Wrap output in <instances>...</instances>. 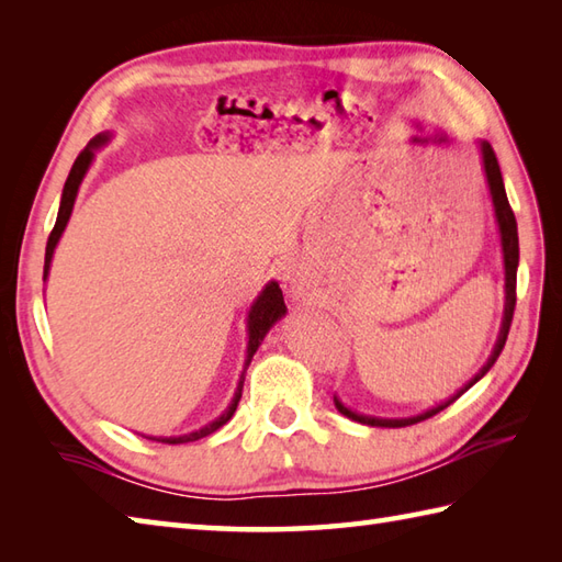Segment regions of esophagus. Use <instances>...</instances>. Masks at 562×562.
<instances>
[{"mask_svg": "<svg viewBox=\"0 0 562 562\" xmlns=\"http://www.w3.org/2000/svg\"><path fill=\"white\" fill-rule=\"evenodd\" d=\"M280 272H282V274H288V272H290V268L284 266V262H280ZM290 290H292V294H300V292H302V288H300V284H296L294 280L290 282Z\"/></svg>", "mask_w": 562, "mask_h": 562, "instance_id": "1", "label": "esophagus"}]
</instances>
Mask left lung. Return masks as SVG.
I'll return each mask as SVG.
<instances>
[{"label":"left lung","instance_id":"obj_1","mask_svg":"<svg viewBox=\"0 0 562 562\" xmlns=\"http://www.w3.org/2000/svg\"><path fill=\"white\" fill-rule=\"evenodd\" d=\"M481 147V159H483V173H485V181H487V190H491V200H493V210H495V222H497V232H499V246H503V262H505V312H503V324H499V333H497V340H495V348L487 357V362L481 367V372L475 374L469 384H463L457 393H453L451 398H447L445 403L435 405V408H429L420 415H411V417H374V415H362V413H355L350 411L348 405H345L338 396H333L336 401V408L345 415L350 417L355 423H362V425H372V427H405V425H415L420 420H427V417L437 415L439 411H445L447 405H451L457 401L461 393L469 391L475 381H481L487 372H491V367L497 362L499 352L505 348V340H507V333L512 326V316H515V304H517V266H519V236H517V220H515V212L509 207V200L505 193V183H503V173H499V164L495 151L491 147V142L481 139L479 142Z\"/></svg>","mask_w":562,"mask_h":562}]
</instances>
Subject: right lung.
Masks as SVG:
<instances>
[{
    "instance_id": "right-lung-1",
    "label": "right lung",
    "mask_w": 562,
    "mask_h": 562,
    "mask_svg": "<svg viewBox=\"0 0 562 562\" xmlns=\"http://www.w3.org/2000/svg\"><path fill=\"white\" fill-rule=\"evenodd\" d=\"M113 133H101L93 137L87 147H83V151L77 157L75 166H71V171L67 176L65 181V188H63V198H59V210H57V222L53 226L50 232V238H47V246H45V268H43V282L47 280V274H50V262H53V254L55 248L59 244V238H63V232L65 226L71 217V207H75V200H77V193H79V186L83 181V176H87V171L91 169L93 164V157H97V151L101 147H105L111 142ZM288 314V306H284V300H282V290L280 284L270 280L266 288L260 290V294L254 300V304H250L248 308V316H246V330H248V345H246V360H244V372L241 376H238V384H236V391H234V398L229 403V408H226L220 417H214L212 423H207L205 427L195 429V432H188V435H178V437H147V439H154V441H164V445H186V441H195V439H202L207 437L212 432H217V429L222 425H226L232 420V415L236 413V405L238 401H241V391H244V379H246V369L250 364V360H254L256 350L260 348L262 338L268 336V330L278 324V321Z\"/></svg>"
}]
</instances>
